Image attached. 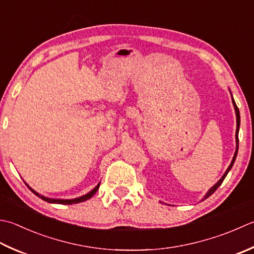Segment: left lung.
<instances>
[{
	"instance_id": "8db88e82",
	"label": "left lung",
	"mask_w": 254,
	"mask_h": 254,
	"mask_svg": "<svg viewBox=\"0 0 254 254\" xmlns=\"http://www.w3.org/2000/svg\"><path fill=\"white\" fill-rule=\"evenodd\" d=\"M232 103H233V106H235L236 116H237V132H236V137H237V150H236V153H235V156H233L232 161H231V164L229 165V167H228V170L226 171V173H225V174H223V176L220 178V181L218 182L215 186L211 187V190H209V191L207 192V195L205 196V199H206V198L209 197V196H211L212 193L217 190V188L221 185L222 182L225 181V178H226V176H227V174L229 173V171L231 170V167H232V165H233V163H235V161H236V157H237V154H238V147H239V138H238V133H239V127H240V112H239V109H238V107H237V104H236L235 100H233V98H232Z\"/></svg>"
}]
</instances>
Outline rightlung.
Listing matches in <instances>:
<instances>
[{
	"label": "right lung",
	"instance_id": "1",
	"mask_svg": "<svg viewBox=\"0 0 254 254\" xmlns=\"http://www.w3.org/2000/svg\"><path fill=\"white\" fill-rule=\"evenodd\" d=\"M99 186H100V184H98V185H97L96 187H94L90 192H88L87 195L81 196V197H79V198H74V199H53V198H47V197H44V196H42V195H39V193H37L36 191L33 190L32 188L29 187V186H28V188L35 193V195L38 196L39 198H42L43 200L47 201V202H51V203H61V205H72V203H78V202H82V201H84V200L90 199V198H91V197L94 195V193L97 192V190H99Z\"/></svg>",
	"mask_w": 254,
	"mask_h": 254
}]
</instances>
